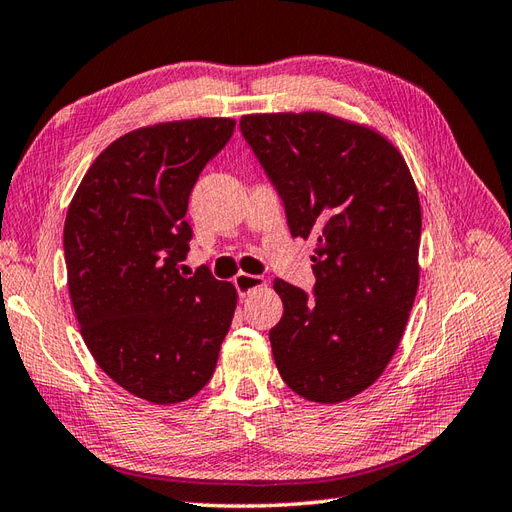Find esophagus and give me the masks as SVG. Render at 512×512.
Segmentation results:
<instances>
[{
  "label": "esophagus",
  "instance_id": "esophagus-1",
  "mask_svg": "<svg viewBox=\"0 0 512 512\" xmlns=\"http://www.w3.org/2000/svg\"><path fill=\"white\" fill-rule=\"evenodd\" d=\"M235 290L242 298L255 294L257 290H264L266 287V279L264 277H257V274H248V272H238L233 279Z\"/></svg>",
  "mask_w": 512,
  "mask_h": 512
}]
</instances>
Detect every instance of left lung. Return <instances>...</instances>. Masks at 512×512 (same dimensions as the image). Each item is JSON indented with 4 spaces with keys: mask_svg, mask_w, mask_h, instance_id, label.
I'll return each mask as SVG.
<instances>
[{
    "mask_svg": "<svg viewBox=\"0 0 512 512\" xmlns=\"http://www.w3.org/2000/svg\"><path fill=\"white\" fill-rule=\"evenodd\" d=\"M240 129L294 238H316L313 296L274 279V363L305 400L355 398L385 372L417 294L422 207L411 170L383 134L326 112L246 114Z\"/></svg>",
    "mask_w": 512,
    "mask_h": 512,
    "instance_id": "1",
    "label": "left lung"
}]
</instances>
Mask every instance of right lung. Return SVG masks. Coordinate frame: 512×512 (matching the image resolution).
I'll list each match as a JSON object with an SVG mask.
<instances>
[{
	"mask_svg": "<svg viewBox=\"0 0 512 512\" xmlns=\"http://www.w3.org/2000/svg\"><path fill=\"white\" fill-rule=\"evenodd\" d=\"M233 129V119H188L129 131L90 164L64 220L69 296L90 355L153 404L209 383L238 305L205 266L179 274L190 192Z\"/></svg>",
	"mask_w": 512,
	"mask_h": 512,
	"instance_id": "1",
	"label": "right lung"
}]
</instances>
